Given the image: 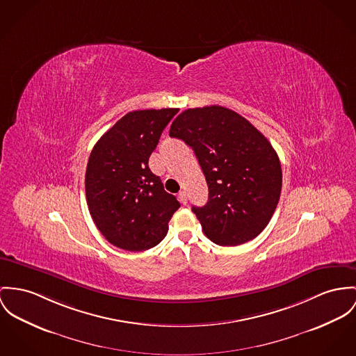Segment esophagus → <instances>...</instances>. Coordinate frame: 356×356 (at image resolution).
Listing matches in <instances>:
<instances>
[{
	"label": "esophagus",
	"instance_id": "obj_1",
	"mask_svg": "<svg viewBox=\"0 0 356 356\" xmlns=\"http://www.w3.org/2000/svg\"><path fill=\"white\" fill-rule=\"evenodd\" d=\"M179 199L183 204H187V193H186V191L179 192Z\"/></svg>",
	"mask_w": 356,
	"mask_h": 356
}]
</instances>
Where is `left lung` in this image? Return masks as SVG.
I'll return each instance as SVG.
<instances>
[{
  "mask_svg": "<svg viewBox=\"0 0 356 356\" xmlns=\"http://www.w3.org/2000/svg\"><path fill=\"white\" fill-rule=\"evenodd\" d=\"M169 136L191 146L209 186V200L192 207L217 245L257 237L274 216L282 191L280 161L268 139L234 111L210 106L181 112Z\"/></svg>",
  "mask_w": 356,
  "mask_h": 356,
  "instance_id": "obj_1",
  "label": "left lung"
}]
</instances>
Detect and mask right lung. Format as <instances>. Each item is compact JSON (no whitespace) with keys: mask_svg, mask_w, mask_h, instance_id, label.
<instances>
[{"mask_svg":"<svg viewBox=\"0 0 356 356\" xmlns=\"http://www.w3.org/2000/svg\"><path fill=\"white\" fill-rule=\"evenodd\" d=\"M177 108L133 111L95 145L85 173L89 213L112 245L140 252L160 244L180 207L149 168L166 124Z\"/></svg>","mask_w":356,"mask_h":356,"instance_id":"right-lung-1","label":"right lung"}]
</instances>
